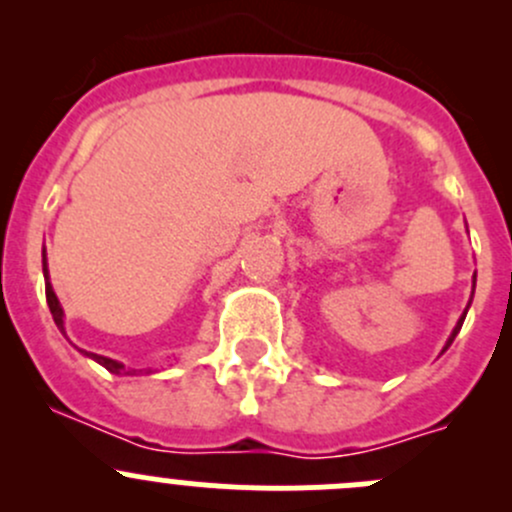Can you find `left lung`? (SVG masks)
Segmentation results:
<instances>
[{"mask_svg":"<svg viewBox=\"0 0 512 512\" xmlns=\"http://www.w3.org/2000/svg\"><path fill=\"white\" fill-rule=\"evenodd\" d=\"M473 287H476V275H473ZM468 307H471V302H468ZM468 307H466V312H468ZM466 312H463V314H461V319H458L456 329H453V332H451V337H448V342H446V349H448V347H451V344H453V339H456V334H458V332H461V327H463V319H466Z\"/></svg>","mask_w":512,"mask_h":512,"instance_id":"left-lung-1","label":"left lung"}]
</instances>
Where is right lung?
I'll return each instance as SVG.
<instances>
[{
    "instance_id": "right-lung-1",
    "label": "right lung",
    "mask_w": 512,
    "mask_h": 512,
    "mask_svg": "<svg viewBox=\"0 0 512 512\" xmlns=\"http://www.w3.org/2000/svg\"><path fill=\"white\" fill-rule=\"evenodd\" d=\"M44 280H46V304H49V309H51V317H54V322H56V327H59V332L64 334L66 337V329H64V309H61V304H59V299H56V294H54V289H51V282H49V270H46V250H44ZM86 356H91V359L94 361H98V364L103 366V369H108L111 371V374H133V371H126V366L121 364V361H116V359H108V356H101V354H91V352H86Z\"/></svg>"
}]
</instances>
